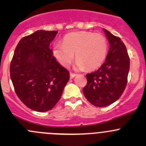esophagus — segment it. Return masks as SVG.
<instances>
[{"instance_id":"34e87169","label":"esophagus","mask_w":146,"mask_h":146,"mask_svg":"<svg viewBox=\"0 0 146 146\" xmlns=\"http://www.w3.org/2000/svg\"><path fill=\"white\" fill-rule=\"evenodd\" d=\"M76 76H77V74H76V73H70V78H73L76 77Z\"/></svg>"}]
</instances>
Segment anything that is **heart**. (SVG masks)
Returning a JSON list of instances; mask_svg holds the SVG:
<instances>
[{
	"label": "heart",
	"mask_w": 146,
	"mask_h": 146,
	"mask_svg": "<svg viewBox=\"0 0 146 146\" xmlns=\"http://www.w3.org/2000/svg\"><path fill=\"white\" fill-rule=\"evenodd\" d=\"M108 50L107 40L103 35L91 32H74L66 35L63 43L56 42L53 54L58 63L68 67L76 57V68L89 70L98 68L105 61Z\"/></svg>",
	"instance_id": "1"
}]
</instances>
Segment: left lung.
Segmentation results:
<instances>
[{"instance_id":"1","label":"left lung","mask_w":146,"mask_h":146,"mask_svg":"<svg viewBox=\"0 0 146 146\" xmlns=\"http://www.w3.org/2000/svg\"><path fill=\"white\" fill-rule=\"evenodd\" d=\"M110 43L104 63L96 71L86 75L87 85L83 94L96 107H107L123 94L130 68V58L126 46L118 36L103 29Z\"/></svg>"}]
</instances>
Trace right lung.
I'll return each mask as SVG.
<instances>
[{
    "label": "right lung",
    "instance_id": "1",
    "mask_svg": "<svg viewBox=\"0 0 146 146\" xmlns=\"http://www.w3.org/2000/svg\"><path fill=\"white\" fill-rule=\"evenodd\" d=\"M58 31L38 30L20 39L10 66L17 97L28 108L47 111L59 101L70 76L54 56L50 43Z\"/></svg>",
    "mask_w": 146,
    "mask_h": 146
}]
</instances>
